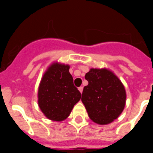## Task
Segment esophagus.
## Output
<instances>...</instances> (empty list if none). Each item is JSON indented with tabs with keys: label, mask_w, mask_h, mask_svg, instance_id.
<instances>
[{
	"label": "esophagus",
	"mask_w": 153,
	"mask_h": 153,
	"mask_svg": "<svg viewBox=\"0 0 153 153\" xmlns=\"http://www.w3.org/2000/svg\"><path fill=\"white\" fill-rule=\"evenodd\" d=\"M83 86H79V92H80L81 93H83Z\"/></svg>",
	"instance_id": "34e87169"
}]
</instances>
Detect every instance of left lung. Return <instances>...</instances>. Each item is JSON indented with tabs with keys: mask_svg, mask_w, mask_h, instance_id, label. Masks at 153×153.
Instances as JSON below:
<instances>
[{
	"mask_svg": "<svg viewBox=\"0 0 153 153\" xmlns=\"http://www.w3.org/2000/svg\"><path fill=\"white\" fill-rule=\"evenodd\" d=\"M81 100L90 118L96 123H112L121 114L126 103V91L121 81L106 69H91L85 75Z\"/></svg>",
	"mask_w": 153,
	"mask_h": 153,
	"instance_id": "8db88e82",
	"label": "left lung"
}]
</instances>
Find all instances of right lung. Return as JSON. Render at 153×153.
Listing matches in <instances>:
<instances>
[{"mask_svg": "<svg viewBox=\"0 0 153 153\" xmlns=\"http://www.w3.org/2000/svg\"><path fill=\"white\" fill-rule=\"evenodd\" d=\"M68 65L53 63L46 71L38 90V104L49 120L62 121L81 98Z\"/></svg>", "mask_w": 153, "mask_h": 153, "instance_id": "1", "label": "right lung"}]
</instances>
